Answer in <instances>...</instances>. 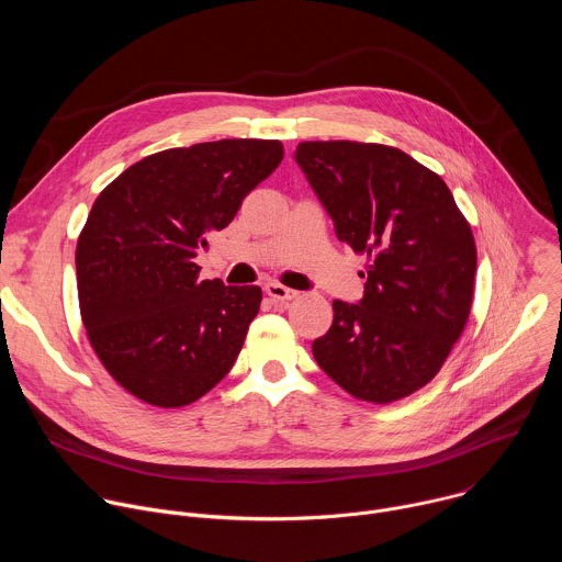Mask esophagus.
<instances>
[{
	"mask_svg": "<svg viewBox=\"0 0 562 562\" xmlns=\"http://www.w3.org/2000/svg\"><path fill=\"white\" fill-rule=\"evenodd\" d=\"M265 291H267V295H269L271 300H276V302H289V300H293V297L297 295V291L286 289V286L278 284V282H269V284L265 286Z\"/></svg>",
	"mask_w": 562,
	"mask_h": 562,
	"instance_id": "34e87169",
	"label": "esophagus"
}]
</instances>
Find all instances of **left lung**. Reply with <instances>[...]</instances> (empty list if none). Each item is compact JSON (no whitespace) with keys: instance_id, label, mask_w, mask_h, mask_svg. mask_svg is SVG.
<instances>
[{"instance_id":"left-lung-1","label":"left lung","mask_w":562,"mask_h":562,"mask_svg":"<svg viewBox=\"0 0 562 562\" xmlns=\"http://www.w3.org/2000/svg\"><path fill=\"white\" fill-rule=\"evenodd\" d=\"M295 162L340 243L369 260L362 300H334V325L313 340V358L353 397H407L434 380L467 325L471 226L442 178L400 148L302 142Z\"/></svg>"}]
</instances>
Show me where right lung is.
<instances>
[{"mask_svg": "<svg viewBox=\"0 0 562 562\" xmlns=\"http://www.w3.org/2000/svg\"><path fill=\"white\" fill-rule=\"evenodd\" d=\"M282 157L278 139L169 148L98 195L75 251L79 311L106 371L144 403L191 405L231 371L262 289L198 280L195 258Z\"/></svg>", "mask_w": 562, "mask_h": 562, "instance_id": "add662e5", "label": "right lung"}]
</instances>
